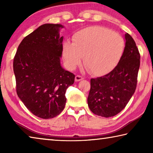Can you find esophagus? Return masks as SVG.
I'll return each instance as SVG.
<instances>
[{"label": "esophagus", "instance_id": "1", "mask_svg": "<svg viewBox=\"0 0 153 153\" xmlns=\"http://www.w3.org/2000/svg\"><path fill=\"white\" fill-rule=\"evenodd\" d=\"M83 79H84V77H83L82 76H76V77H75V81H76V82H79V81H81V80H82Z\"/></svg>", "mask_w": 153, "mask_h": 153}]
</instances>
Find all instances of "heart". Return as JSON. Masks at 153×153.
Segmentation results:
<instances>
[{"mask_svg": "<svg viewBox=\"0 0 153 153\" xmlns=\"http://www.w3.org/2000/svg\"><path fill=\"white\" fill-rule=\"evenodd\" d=\"M124 50V40L119 33L104 27L92 26L79 31L63 45V56L67 67L74 69L84 64L94 75L108 73L118 64Z\"/></svg>", "mask_w": 153, "mask_h": 153, "instance_id": "b5f03b06", "label": "heart"}]
</instances>
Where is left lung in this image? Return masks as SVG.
<instances>
[{
  "label": "left lung",
  "instance_id": "left-lung-1",
  "mask_svg": "<svg viewBox=\"0 0 153 153\" xmlns=\"http://www.w3.org/2000/svg\"><path fill=\"white\" fill-rule=\"evenodd\" d=\"M126 46L117 65L104 76L90 79L88 105L92 112L104 117L120 113L136 90L140 56L135 41L128 33Z\"/></svg>",
  "mask_w": 153,
  "mask_h": 153
}]
</instances>
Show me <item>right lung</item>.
Returning a JSON list of instances; mask_svg holds the SVG:
<instances>
[{
    "label": "right lung",
    "instance_id": "add662e5",
    "mask_svg": "<svg viewBox=\"0 0 153 153\" xmlns=\"http://www.w3.org/2000/svg\"><path fill=\"white\" fill-rule=\"evenodd\" d=\"M63 27L59 24L40 25L23 39L14 58L18 97L42 119L55 117L63 111L66 90L74 83L75 75L61 64Z\"/></svg>",
    "mask_w": 153,
    "mask_h": 153
}]
</instances>
